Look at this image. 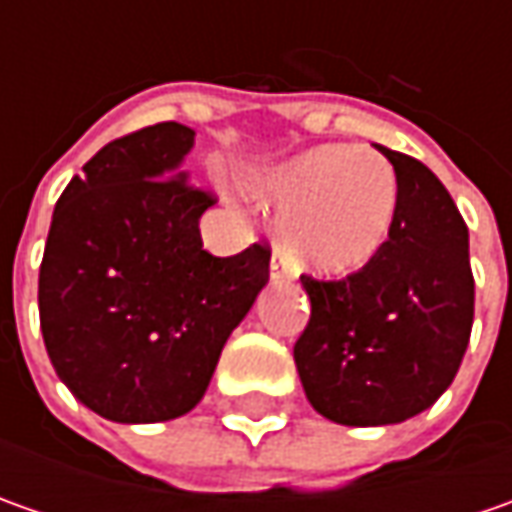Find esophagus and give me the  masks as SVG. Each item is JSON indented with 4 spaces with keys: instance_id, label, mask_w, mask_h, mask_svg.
<instances>
[{
    "instance_id": "1",
    "label": "esophagus",
    "mask_w": 512,
    "mask_h": 512,
    "mask_svg": "<svg viewBox=\"0 0 512 512\" xmlns=\"http://www.w3.org/2000/svg\"><path fill=\"white\" fill-rule=\"evenodd\" d=\"M287 273H290V270H287L285 253L276 250L273 259H270V279H273V282H282V279H287Z\"/></svg>"
}]
</instances>
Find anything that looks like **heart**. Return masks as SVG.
<instances>
[{
	"instance_id": "obj_1",
	"label": "heart",
	"mask_w": 512,
	"mask_h": 512,
	"mask_svg": "<svg viewBox=\"0 0 512 512\" xmlns=\"http://www.w3.org/2000/svg\"><path fill=\"white\" fill-rule=\"evenodd\" d=\"M262 193L285 210L279 230L290 259L325 276L367 265L399 210L393 165L373 150L344 145L299 153L267 176Z\"/></svg>"
}]
</instances>
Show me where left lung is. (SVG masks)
<instances>
[{"mask_svg":"<svg viewBox=\"0 0 512 512\" xmlns=\"http://www.w3.org/2000/svg\"><path fill=\"white\" fill-rule=\"evenodd\" d=\"M379 150L399 176L387 242L344 279L302 273L310 319L293 347L310 404L347 427L404 422L436 402L459 373L476 302L447 187L419 159Z\"/></svg>","mask_w":512,"mask_h":512,"instance_id":"obj_1","label":"left lung"}]
</instances>
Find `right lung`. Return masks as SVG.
Returning a JSON list of instances; mask_svg holds the SVG:
<instances>
[{
    "label": "right lung",
    "mask_w": 512,
    "mask_h": 512,
    "mask_svg": "<svg viewBox=\"0 0 512 512\" xmlns=\"http://www.w3.org/2000/svg\"><path fill=\"white\" fill-rule=\"evenodd\" d=\"M193 130L159 122L99 150L62 190L39 267V325L68 390L110 422L185 416L270 276V247H202L216 196L179 165Z\"/></svg>",
    "instance_id": "add662e5"
}]
</instances>
